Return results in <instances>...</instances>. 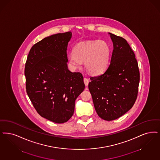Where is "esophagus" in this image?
Instances as JSON below:
<instances>
[{
  "label": "esophagus",
  "instance_id": "34e87169",
  "mask_svg": "<svg viewBox=\"0 0 160 160\" xmlns=\"http://www.w3.org/2000/svg\"><path fill=\"white\" fill-rule=\"evenodd\" d=\"M83 80H84V83L85 86H88V84H89V79L87 78H84Z\"/></svg>",
  "mask_w": 160,
  "mask_h": 160
}]
</instances>
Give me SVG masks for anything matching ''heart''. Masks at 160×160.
<instances>
[{"label":"heart","instance_id":"obj_1","mask_svg":"<svg viewBox=\"0 0 160 160\" xmlns=\"http://www.w3.org/2000/svg\"><path fill=\"white\" fill-rule=\"evenodd\" d=\"M110 48L103 40L83 42L78 43L68 55L71 67L76 69L84 61V68L90 74L99 75L107 69L110 58Z\"/></svg>","mask_w":160,"mask_h":160}]
</instances>
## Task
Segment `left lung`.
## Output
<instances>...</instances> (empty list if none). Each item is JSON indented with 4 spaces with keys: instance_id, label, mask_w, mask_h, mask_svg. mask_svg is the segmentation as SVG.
Segmentation results:
<instances>
[{
    "instance_id": "left-lung-1",
    "label": "left lung",
    "mask_w": 160,
    "mask_h": 160,
    "mask_svg": "<svg viewBox=\"0 0 160 160\" xmlns=\"http://www.w3.org/2000/svg\"><path fill=\"white\" fill-rule=\"evenodd\" d=\"M113 43L111 62L105 72L90 77L89 89L98 115L107 121L115 120L132 108L140 80L138 64L128 42L109 32Z\"/></svg>"
}]
</instances>
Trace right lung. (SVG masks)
Masks as SVG:
<instances>
[{
    "label": "right lung",
    "instance_id": "add662e5",
    "mask_svg": "<svg viewBox=\"0 0 160 160\" xmlns=\"http://www.w3.org/2000/svg\"><path fill=\"white\" fill-rule=\"evenodd\" d=\"M71 32L45 38L33 45L25 67L26 91L38 114L56 123L72 116L75 101L85 85L80 72L68 69Z\"/></svg>",
    "mask_w": 160,
    "mask_h": 160
}]
</instances>
